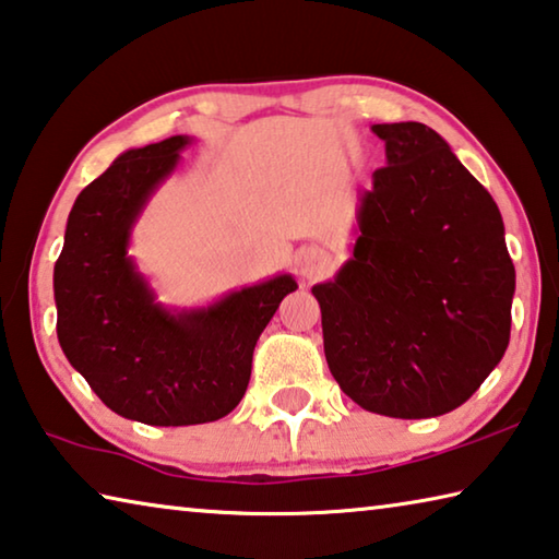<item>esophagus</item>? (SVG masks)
<instances>
[{
    "instance_id": "obj_1",
    "label": "esophagus",
    "mask_w": 559,
    "mask_h": 559,
    "mask_svg": "<svg viewBox=\"0 0 559 559\" xmlns=\"http://www.w3.org/2000/svg\"><path fill=\"white\" fill-rule=\"evenodd\" d=\"M298 269H300V276H304L306 281H316L325 271V255L321 251H316V248L300 251Z\"/></svg>"
}]
</instances>
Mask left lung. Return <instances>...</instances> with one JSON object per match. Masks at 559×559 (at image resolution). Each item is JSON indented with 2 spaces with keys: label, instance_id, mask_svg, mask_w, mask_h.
I'll return each mask as SVG.
<instances>
[{
  "label": "left lung",
  "instance_id": "left-lung-1",
  "mask_svg": "<svg viewBox=\"0 0 559 559\" xmlns=\"http://www.w3.org/2000/svg\"><path fill=\"white\" fill-rule=\"evenodd\" d=\"M385 164L360 197L353 255L313 286L333 378L388 418L463 405L510 343L515 265L498 203L418 121L373 123Z\"/></svg>",
  "mask_w": 559,
  "mask_h": 559
}]
</instances>
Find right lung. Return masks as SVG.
Segmentation results:
<instances>
[{"label":"right lung","instance_id":"obj_1","mask_svg":"<svg viewBox=\"0 0 559 559\" xmlns=\"http://www.w3.org/2000/svg\"><path fill=\"white\" fill-rule=\"evenodd\" d=\"M189 136L129 148L79 193L55 265L67 360L121 418L199 425L224 418L251 380L253 348L298 288L290 273L201 308H166L129 255L131 231Z\"/></svg>","mask_w":559,"mask_h":559}]
</instances>
